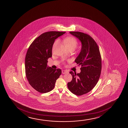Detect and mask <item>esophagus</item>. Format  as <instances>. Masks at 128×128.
Instances as JSON below:
<instances>
[{
    "instance_id": "esophagus-1",
    "label": "esophagus",
    "mask_w": 128,
    "mask_h": 128,
    "mask_svg": "<svg viewBox=\"0 0 128 128\" xmlns=\"http://www.w3.org/2000/svg\"><path fill=\"white\" fill-rule=\"evenodd\" d=\"M62 74H64L67 73H68V72L66 70H62Z\"/></svg>"
}]
</instances>
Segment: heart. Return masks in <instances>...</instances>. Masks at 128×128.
<instances>
[{
	"label": "heart",
	"mask_w": 128,
	"mask_h": 128,
	"mask_svg": "<svg viewBox=\"0 0 128 128\" xmlns=\"http://www.w3.org/2000/svg\"><path fill=\"white\" fill-rule=\"evenodd\" d=\"M65 43L67 46V47L69 48H74V49L77 47L78 45V41L75 38L72 37V36H68L65 38ZM60 42L59 39L56 40L54 43L53 45V49L54 48L58 45V44Z\"/></svg>",
	"instance_id": "b5f03b06"
}]
</instances>
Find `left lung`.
Here are the masks:
<instances>
[{
	"instance_id": "8db88e82",
	"label": "left lung",
	"mask_w": 128,
	"mask_h": 128,
	"mask_svg": "<svg viewBox=\"0 0 128 128\" xmlns=\"http://www.w3.org/2000/svg\"><path fill=\"white\" fill-rule=\"evenodd\" d=\"M70 33L80 41L82 48L75 60L81 66V72H69L72 80L68 83V87L72 93L80 96L89 92L98 83L102 68L101 57L98 44L90 35L79 32Z\"/></svg>"
}]
</instances>
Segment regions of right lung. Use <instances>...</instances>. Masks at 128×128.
I'll return each mask as SVG.
<instances>
[{
    "label": "right lung",
    "mask_w": 128,
    "mask_h": 128,
    "mask_svg": "<svg viewBox=\"0 0 128 128\" xmlns=\"http://www.w3.org/2000/svg\"><path fill=\"white\" fill-rule=\"evenodd\" d=\"M66 32H46L32 42L25 58V71L29 84L41 93L50 92L62 73L60 68L54 69L47 66L48 59L52 56L55 40Z\"/></svg>",
    "instance_id": "right-lung-1"
}]
</instances>
